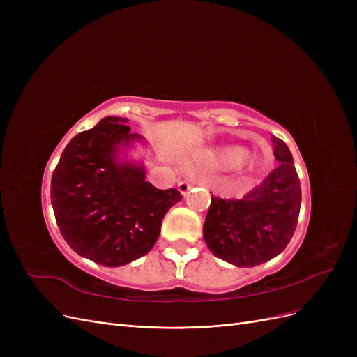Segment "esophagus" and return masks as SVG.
<instances>
[{
  "mask_svg": "<svg viewBox=\"0 0 357 357\" xmlns=\"http://www.w3.org/2000/svg\"><path fill=\"white\" fill-rule=\"evenodd\" d=\"M192 186H193V181H190V180H181V181H178L177 189H178V192L181 193V195H186V193L189 192V189Z\"/></svg>",
  "mask_w": 357,
  "mask_h": 357,
  "instance_id": "1",
  "label": "esophagus"
}]
</instances>
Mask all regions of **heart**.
Wrapping results in <instances>:
<instances>
[{"instance_id": "1", "label": "heart", "mask_w": 357, "mask_h": 357, "mask_svg": "<svg viewBox=\"0 0 357 357\" xmlns=\"http://www.w3.org/2000/svg\"><path fill=\"white\" fill-rule=\"evenodd\" d=\"M248 156V150L241 146H231L223 149L218 155V160L225 167H238Z\"/></svg>"}]
</instances>
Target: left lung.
<instances>
[{"label":"left lung","instance_id":"8db88e82","mask_svg":"<svg viewBox=\"0 0 357 357\" xmlns=\"http://www.w3.org/2000/svg\"><path fill=\"white\" fill-rule=\"evenodd\" d=\"M278 165L240 199L211 195L204 222L210 252L235 266L268 262L287 247L298 225L301 185L294 158L283 139L271 137Z\"/></svg>","mask_w":357,"mask_h":357}]
</instances>
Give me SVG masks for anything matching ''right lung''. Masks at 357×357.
<instances>
[{
	"label": "right lung",
	"mask_w": 357,
	"mask_h": 357,
	"mask_svg": "<svg viewBox=\"0 0 357 357\" xmlns=\"http://www.w3.org/2000/svg\"><path fill=\"white\" fill-rule=\"evenodd\" d=\"M126 117H104L75 135L53 171L50 199L63 240L102 266H122L152 250L165 213L181 201L146 181L144 167L117 159L142 135Z\"/></svg>",
	"instance_id": "1"
}]
</instances>
